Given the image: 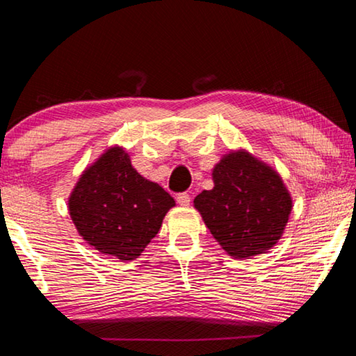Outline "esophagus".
<instances>
[{"mask_svg": "<svg viewBox=\"0 0 356 356\" xmlns=\"http://www.w3.org/2000/svg\"><path fill=\"white\" fill-rule=\"evenodd\" d=\"M176 200H177V202L180 204V206H190V201H191V196L188 195V193H186V191H184V193H179V195H177V197H176Z\"/></svg>", "mask_w": 356, "mask_h": 356, "instance_id": "esophagus-1", "label": "esophagus"}]
</instances>
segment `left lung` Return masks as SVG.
Segmentation results:
<instances>
[{"label":"left lung","mask_w":356,"mask_h":356,"mask_svg":"<svg viewBox=\"0 0 356 356\" xmlns=\"http://www.w3.org/2000/svg\"><path fill=\"white\" fill-rule=\"evenodd\" d=\"M213 182L195 197V207L222 250L243 259L272 248L292 210L278 174L250 154L231 152L215 166Z\"/></svg>","instance_id":"obj_1"}]
</instances>
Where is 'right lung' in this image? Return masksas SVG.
<instances>
[{
  "mask_svg": "<svg viewBox=\"0 0 356 356\" xmlns=\"http://www.w3.org/2000/svg\"><path fill=\"white\" fill-rule=\"evenodd\" d=\"M172 206L170 193L141 177L119 147L106 150L84 171L69 200L80 236L120 261L141 254Z\"/></svg>",
  "mask_w": 356,
  "mask_h": 356,
  "instance_id": "add662e5",
  "label": "right lung"
}]
</instances>
